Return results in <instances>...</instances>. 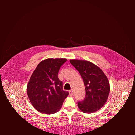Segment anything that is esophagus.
Returning a JSON list of instances; mask_svg holds the SVG:
<instances>
[{
	"mask_svg": "<svg viewBox=\"0 0 135 135\" xmlns=\"http://www.w3.org/2000/svg\"><path fill=\"white\" fill-rule=\"evenodd\" d=\"M69 95H70V96H72L73 94H74V92H73V91L72 90V89H71V90L69 91Z\"/></svg>",
	"mask_w": 135,
	"mask_h": 135,
	"instance_id": "obj_1",
	"label": "esophagus"
}]
</instances>
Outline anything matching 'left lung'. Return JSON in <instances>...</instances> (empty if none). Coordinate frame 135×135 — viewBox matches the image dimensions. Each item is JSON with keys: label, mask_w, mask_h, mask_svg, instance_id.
I'll return each instance as SVG.
<instances>
[{"label": "left lung", "mask_w": 135, "mask_h": 135, "mask_svg": "<svg viewBox=\"0 0 135 135\" xmlns=\"http://www.w3.org/2000/svg\"><path fill=\"white\" fill-rule=\"evenodd\" d=\"M70 62L82 78L85 89L84 99L78 103V107L85 113H92L104 107L110 92L107 76L101 69L88 61L72 59Z\"/></svg>", "instance_id": "1"}]
</instances>
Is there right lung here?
I'll use <instances>...</instances> for the list:
<instances>
[{"instance_id":"add662e5","label":"right lung","mask_w":135,"mask_h":135,"mask_svg":"<svg viewBox=\"0 0 135 135\" xmlns=\"http://www.w3.org/2000/svg\"><path fill=\"white\" fill-rule=\"evenodd\" d=\"M66 61L63 58L44 60L32 73L26 90L30 103L39 112L53 114L62 107L69 92L63 91L58 73Z\"/></svg>"}]
</instances>
